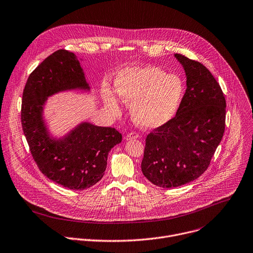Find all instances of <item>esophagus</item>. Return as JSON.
Instances as JSON below:
<instances>
[{"label": "esophagus", "mask_w": 253, "mask_h": 253, "mask_svg": "<svg viewBox=\"0 0 253 253\" xmlns=\"http://www.w3.org/2000/svg\"><path fill=\"white\" fill-rule=\"evenodd\" d=\"M138 138V134H137L136 132H131V133H128L126 136H125V140H132V139H137Z\"/></svg>", "instance_id": "1"}]
</instances>
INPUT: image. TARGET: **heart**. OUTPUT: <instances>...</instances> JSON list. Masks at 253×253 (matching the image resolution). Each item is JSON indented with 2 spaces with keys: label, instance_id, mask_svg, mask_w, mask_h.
Returning a JSON list of instances; mask_svg holds the SVG:
<instances>
[{
  "label": "heart",
  "instance_id": "obj_1",
  "mask_svg": "<svg viewBox=\"0 0 253 253\" xmlns=\"http://www.w3.org/2000/svg\"><path fill=\"white\" fill-rule=\"evenodd\" d=\"M101 94L105 105L112 112H120L118 96L131 104V115L137 125L154 129L175 116L185 94V85L179 77L167 75L157 66H132L117 74L114 91L104 84Z\"/></svg>",
  "mask_w": 253,
  "mask_h": 253
}]
</instances>
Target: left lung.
I'll use <instances>...</instances> for the list:
<instances>
[{
    "label": "left lung",
    "instance_id": "1",
    "mask_svg": "<svg viewBox=\"0 0 253 253\" xmlns=\"http://www.w3.org/2000/svg\"><path fill=\"white\" fill-rule=\"evenodd\" d=\"M187 78L180 106L167 124L147 135L141 170L153 185L180 187L208 169L225 130L226 101L208 68L174 54Z\"/></svg>",
    "mask_w": 253,
    "mask_h": 253
}]
</instances>
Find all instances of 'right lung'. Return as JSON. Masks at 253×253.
I'll return each mask as SVG.
<instances>
[{
  "label": "right lung",
  "instance_id": "1",
  "mask_svg": "<svg viewBox=\"0 0 253 253\" xmlns=\"http://www.w3.org/2000/svg\"><path fill=\"white\" fill-rule=\"evenodd\" d=\"M73 90L90 91L80 59L70 51H55L28 78L23 91L21 121L42 173L62 187L83 191L103 177L108 154L122 141V135L115 128L82 121L64 135L54 136L44 116L45 106L48 98Z\"/></svg>",
  "mask_w": 253,
  "mask_h": 253
}]
</instances>
